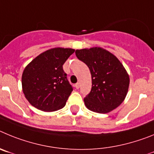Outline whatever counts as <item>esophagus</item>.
I'll use <instances>...</instances> for the list:
<instances>
[{"label":"esophagus","mask_w":154,"mask_h":154,"mask_svg":"<svg viewBox=\"0 0 154 154\" xmlns=\"http://www.w3.org/2000/svg\"><path fill=\"white\" fill-rule=\"evenodd\" d=\"M75 87L77 89H79V88H80V83H77V84H75Z\"/></svg>","instance_id":"1"}]
</instances>
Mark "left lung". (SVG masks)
I'll list each match as a JSON object with an SVG mask.
<instances>
[{
	"mask_svg": "<svg viewBox=\"0 0 154 154\" xmlns=\"http://www.w3.org/2000/svg\"><path fill=\"white\" fill-rule=\"evenodd\" d=\"M76 56L89 67L91 91L84 98L90 110L106 113L120 106L127 96L130 78L120 60L101 48L76 50Z\"/></svg>",
	"mask_w": 154,
	"mask_h": 154,
	"instance_id": "8db88e82",
	"label": "left lung"
}]
</instances>
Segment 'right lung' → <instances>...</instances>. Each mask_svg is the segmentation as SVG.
Listing matches in <instances>:
<instances>
[{"label":"right lung","mask_w":154,"mask_h":154,"mask_svg":"<svg viewBox=\"0 0 154 154\" xmlns=\"http://www.w3.org/2000/svg\"><path fill=\"white\" fill-rule=\"evenodd\" d=\"M75 50L55 48L30 62L22 74V88L30 104L38 110L56 111L66 104L73 87L63 65Z\"/></svg>","instance_id":"1"}]
</instances>
